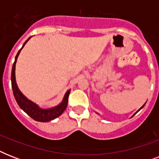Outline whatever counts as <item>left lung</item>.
Returning a JSON list of instances; mask_svg holds the SVG:
<instances>
[{"instance_id":"left-lung-1","label":"left lung","mask_w":159,"mask_h":159,"mask_svg":"<svg viewBox=\"0 0 159 159\" xmlns=\"http://www.w3.org/2000/svg\"><path fill=\"white\" fill-rule=\"evenodd\" d=\"M144 105H145V104H144ZM144 105H143V106H141V107H140V108H139V111H140V110H141V109H142V108H143V106H144ZM138 111H137V112H138ZM137 112H136V113H137ZM135 113V114H136ZM97 114H98V113H97ZM135 114H134V115H135Z\"/></svg>"}]
</instances>
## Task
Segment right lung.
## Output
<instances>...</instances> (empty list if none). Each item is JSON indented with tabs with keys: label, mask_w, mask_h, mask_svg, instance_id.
I'll list each match as a JSON object with an SVG mask.
<instances>
[{
	"label": "right lung",
	"mask_w": 159,
	"mask_h": 159,
	"mask_svg": "<svg viewBox=\"0 0 159 159\" xmlns=\"http://www.w3.org/2000/svg\"><path fill=\"white\" fill-rule=\"evenodd\" d=\"M27 39L25 42V43L22 46V48L19 50L18 53L16 54V58H15V62L13 63V67H12V71H11V87H12V90H13V94L15 97L17 104L25 112L28 116H30L32 119H34V120L39 121V122H48V121L53 120L54 119L57 118L58 116H61L62 112L66 110L67 106V100H68V96L70 94V91L68 90L67 92L65 93L64 97L62 98V101L61 103L57 105L56 106L51 107V108L48 109H43L40 108L38 105L33 102L30 100H29L22 92L20 91L17 83H16V64L18 56L20 53L21 49L24 48V46L25 45V43L30 40V39Z\"/></svg>",
	"instance_id": "add662e5"
}]
</instances>
